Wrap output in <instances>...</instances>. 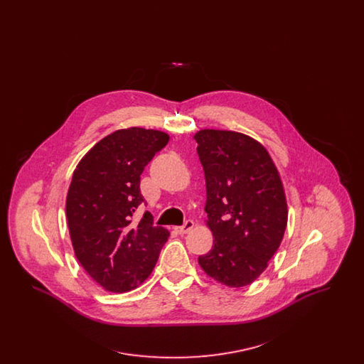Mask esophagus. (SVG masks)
Wrapping results in <instances>:
<instances>
[{"mask_svg":"<svg viewBox=\"0 0 364 364\" xmlns=\"http://www.w3.org/2000/svg\"><path fill=\"white\" fill-rule=\"evenodd\" d=\"M192 228H193V221H192V220H187V221L184 223V225L176 226L174 229H176L180 235H184V233H188Z\"/></svg>","mask_w":364,"mask_h":364,"instance_id":"1","label":"esophagus"}]
</instances>
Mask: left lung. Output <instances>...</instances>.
<instances>
[{
  "label": "left lung",
  "instance_id": "left-lung-1",
  "mask_svg": "<svg viewBox=\"0 0 364 364\" xmlns=\"http://www.w3.org/2000/svg\"><path fill=\"white\" fill-rule=\"evenodd\" d=\"M206 178L208 226L214 244L198 258L208 277L230 288L252 284L284 237L288 208L282 181L258 140L235 131L195 134Z\"/></svg>",
  "mask_w": 364,
  "mask_h": 364
}]
</instances>
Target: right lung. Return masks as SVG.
I'll return each mask as SVG.
<instances>
[{
  "label": "right lung",
  "mask_w": 364,
  "mask_h": 364,
  "mask_svg": "<svg viewBox=\"0 0 364 364\" xmlns=\"http://www.w3.org/2000/svg\"><path fill=\"white\" fill-rule=\"evenodd\" d=\"M169 141L156 129L132 127L101 139L77 164L67 195L73 251L87 274L109 292L138 288L156 266L168 229L154 226L141 202L140 174Z\"/></svg>",
  "instance_id": "add662e5"
}]
</instances>
